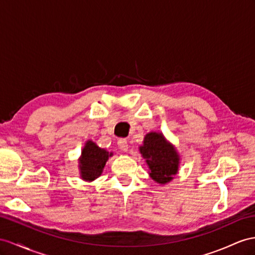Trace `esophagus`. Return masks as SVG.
<instances>
[{
    "mask_svg": "<svg viewBox=\"0 0 255 255\" xmlns=\"http://www.w3.org/2000/svg\"><path fill=\"white\" fill-rule=\"evenodd\" d=\"M117 145H119L120 149H122L123 152L128 151V142L126 139H120L119 141H117Z\"/></svg>",
    "mask_w": 255,
    "mask_h": 255,
    "instance_id": "esophagus-1",
    "label": "esophagus"
}]
</instances>
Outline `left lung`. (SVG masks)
<instances>
[{
	"mask_svg": "<svg viewBox=\"0 0 255 255\" xmlns=\"http://www.w3.org/2000/svg\"><path fill=\"white\" fill-rule=\"evenodd\" d=\"M140 152L151 170L149 175L157 183H167L178 172L179 156L161 133H147Z\"/></svg>",
	"mask_w": 255,
	"mask_h": 255,
	"instance_id": "left-lung-1",
	"label": "left lung"
}]
</instances>
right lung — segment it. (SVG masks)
Instances as JSON below:
<instances>
[{
  "mask_svg": "<svg viewBox=\"0 0 255 255\" xmlns=\"http://www.w3.org/2000/svg\"><path fill=\"white\" fill-rule=\"evenodd\" d=\"M109 154L106 149L100 148L93 141H88L82 151L80 168L82 178L86 181H93L102 173V169L109 159Z\"/></svg>",
  "mask_w": 255,
  "mask_h": 255,
  "instance_id": "1",
  "label": "right lung"
}]
</instances>
